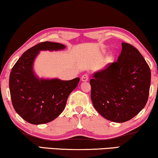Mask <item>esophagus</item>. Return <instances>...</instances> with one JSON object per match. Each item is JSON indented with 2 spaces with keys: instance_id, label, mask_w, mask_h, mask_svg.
Listing matches in <instances>:
<instances>
[{
  "instance_id": "34e87169",
  "label": "esophagus",
  "mask_w": 158,
  "mask_h": 158,
  "mask_svg": "<svg viewBox=\"0 0 158 158\" xmlns=\"http://www.w3.org/2000/svg\"><path fill=\"white\" fill-rule=\"evenodd\" d=\"M81 80L82 81H87L89 80V75L87 74H84V75H82Z\"/></svg>"
}]
</instances>
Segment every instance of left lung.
Returning <instances> with one entry per match:
<instances>
[{
  "label": "left lung",
  "mask_w": 158,
  "mask_h": 158,
  "mask_svg": "<svg viewBox=\"0 0 158 158\" xmlns=\"http://www.w3.org/2000/svg\"><path fill=\"white\" fill-rule=\"evenodd\" d=\"M150 80V69L140 52L122 42L116 62L94 73L90 80L94 106L109 121H128L146 105Z\"/></svg>",
  "instance_id": "obj_1"
}]
</instances>
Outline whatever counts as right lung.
I'll return each mask as SVG.
<instances>
[{"label":"right lung","instance_id":"obj_1","mask_svg":"<svg viewBox=\"0 0 158 158\" xmlns=\"http://www.w3.org/2000/svg\"><path fill=\"white\" fill-rule=\"evenodd\" d=\"M64 44L44 42L27 49L12 68L9 89L14 109L25 121L32 124L49 123L64 110L68 96L76 89L79 77L69 81L39 79L33 71V63L41 50H62Z\"/></svg>","mask_w":158,"mask_h":158}]
</instances>
